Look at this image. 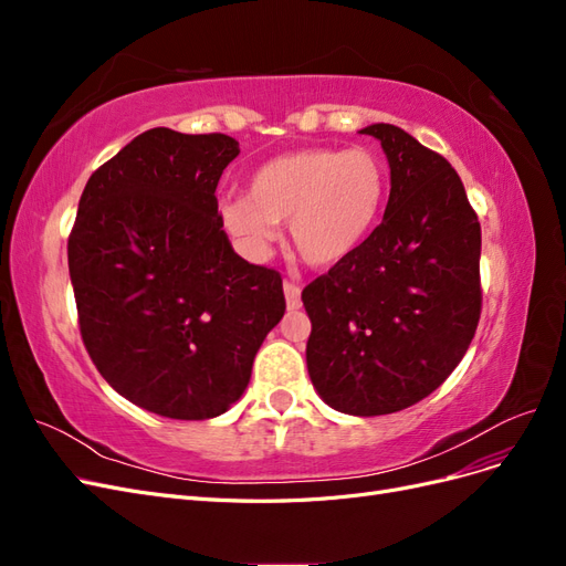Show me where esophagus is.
Returning a JSON list of instances; mask_svg holds the SVG:
<instances>
[{"label":"esophagus","instance_id":"1","mask_svg":"<svg viewBox=\"0 0 566 566\" xmlns=\"http://www.w3.org/2000/svg\"><path fill=\"white\" fill-rule=\"evenodd\" d=\"M283 293H285V304H287V310H290V312L300 310V306H302V300H300V293H302V290H300V285L285 281V283H283Z\"/></svg>","mask_w":566,"mask_h":566}]
</instances>
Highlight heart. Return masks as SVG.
Wrapping results in <instances>:
<instances>
[{"instance_id": "obj_1", "label": "heart", "mask_w": 566, "mask_h": 566, "mask_svg": "<svg viewBox=\"0 0 566 566\" xmlns=\"http://www.w3.org/2000/svg\"><path fill=\"white\" fill-rule=\"evenodd\" d=\"M389 193L385 160L370 148H304L256 167L248 198L221 202L227 229L254 252H269L276 227L312 266H337L380 224Z\"/></svg>"}]
</instances>
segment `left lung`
<instances>
[{
  "instance_id": "left-lung-1",
  "label": "left lung",
  "mask_w": 566,
  "mask_h": 566,
  "mask_svg": "<svg viewBox=\"0 0 566 566\" xmlns=\"http://www.w3.org/2000/svg\"><path fill=\"white\" fill-rule=\"evenodd\" d=\"M361 134L389 160L385 219L302 302L316 391L339 413L368 418L430 397L465 356L482 314V227L447 158L394 125Z\"/></svg>"
}]
</instances>
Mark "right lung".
Masks as SVG:
<instances>
[{
    "label": "right lung",
    "mask_w": 566,
    "mask_h": 566,
    "mask_svg": "<svg viewBox=\"0 0 566 566\" xmlns=\"http://www.w3.org/2000/svg\"><path fill=\"white\" fill-rule=\"evenodd\" d=\"M238 153L227 134H139L90 177L67 238L84 347L163 418L229 410L285 314L281 273L238 256L221 229L214 191Z\"/></svg>",
    "instance_id": "1"
}]
</instances>
